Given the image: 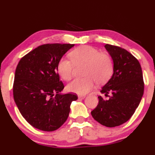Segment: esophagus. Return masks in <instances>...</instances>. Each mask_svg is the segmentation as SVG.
<instances>
[{
    "label": "esophagus",
    "mask_w": 155,
    "mask_h": 155,
    "mask_svg": "<svg viewBox=\"0 0 155 155\" xmlns=\"http://www.w3.org/2000/svg\"><path fill=\"white\" fill-rule=\"evenodd\" d=\"M78 97H79V99H84L86 97V96L85 95H79L78 96Z\"/></svg>",
    "instance_id": "34e87169"
}]
</instances>
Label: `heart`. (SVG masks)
<instances>
[{"instance_id": "obj_1", "label": "heart", "mask_w": 155, "mask_h": 155, "mask_svg": "<svg viewBox=\"0 0 155 155\" xmlns=\"http://www.w3.org/2000/svg\"><path fill=\"white\" fill-rule=\"evenodd\" d=\"M71 60L62 58L57 65L59 76L63 80H70L72 76L74 64L86 63V77L76 78L67 85L66 89L70 92L83 95L94 87L95 80L102 84L110 79L113 72V62L110 56L102 53L97 48L89 45H83L72 50Z\"/></svg>"}]
</instances>
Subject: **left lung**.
I'll return each instance as SVG.
<instances>
[{
    "mask_svg": "<svg viewBox=\"0 0 155 155\" xmlns=\"http://www.w3.org/2000/svg\"><path fill=\"white\" fill-rule=\"evenodd\" d=\"M105 48L113 61V74L100 92L109 99L99 96L98 105L91 114L100 124L115 127L134 115L143 96L144 83L140 63L131 53L112 45L106 44Z\"/></svg>",
    "mask_w": 155,
    "mask_h": 155,
    "instance_id": "1",
    "label": "left lung"
}]
</instances>
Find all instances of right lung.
<instances>
[{"mask_svg": "<svg viewBox=\"0 0 155 155\" xmlns=\"http://www.w3.org/2000/svg\"><path fill=\"white\" fill-rule=\"evenodd\" d=\"M74 44L38 46L22 57L16 68L13 94L18 110L31 126L53 131L66 122L76 94H61L64 85L57 65Z\"/></svg>", "mask_w": 155, "mask_h": 155, "instance_id": "right-lung-1", "label": "right lung"}]
</instances>
